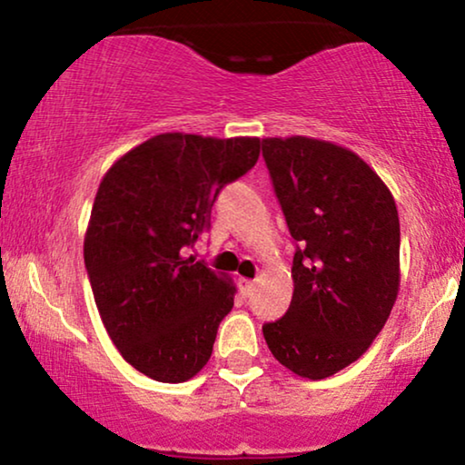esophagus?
Wrapping results in <instances>:
<instances>
[{"label":"esophagus","mask_w":465,"mask_h":465,"mask_svg":"<svg viewBox=\"0 0 465 465\" xmlns=\"http://www.w3.org/2000/svg\"><path fill=\"white\" fill-rule=\"evenodd\" d=\"M239 290L243 296H252L253 290H256V283L252 282V279H245V277H239Z\"/></svg>","instance_id":"34e87169"}]
</instances>
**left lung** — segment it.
<instances>
[{
    "label": "left lung",
    "mask_w": 465,
    "mask_h": 465,
    "mask_svg": "<svg viewBox=\"0 0 465 465\" xmlns=\"http://www.w3.org/2000/svg\"><path fill=\"white\" fill-rule=\"evenodd\" d=\"M262 156L298 250L294 294L264 323L271 353L298 377H332L368 351L400 290L396 201L371 164L342 145L262 139Z\"/></svg>",
    "instance_id": "left-lung-1"
}]
</instances>
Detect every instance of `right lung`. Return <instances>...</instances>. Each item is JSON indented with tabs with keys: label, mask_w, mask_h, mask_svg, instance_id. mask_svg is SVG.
<instances>
[{
	"label": "right lung",
	"mask_w": 465,
	"mask_h": 465,
	"mask_svg": "<svg viewBox=\"0 0 465 465\" xmlns=\"http://www.w3.org/2000/svg\"><path fill=\"white\" fill-rule=\"evenodd\" d=\"M260 156L258 137L161 133L107 169L84 234L101 322L145 377L182 383L207 364L234 304L232 279L186 258L220 190Z\"/></svg>",
	"instance_id": "add662e5"
}]
</instances>
